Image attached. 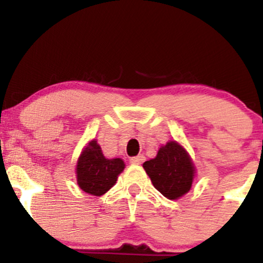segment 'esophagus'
<instances>
[{
  "mask_svg": "<svg viewBox=\"0 0 263 263\" xmlns=\"http://www.w3.org/2000/svg\"><path fill=\"white\" fill-rule=\"evenodd\" d=\"M145 160V156L144 155H137V156H134V158L129 159V161H131L132 164H142Z\"/></svg>",
  "mask_w": 263,
  "mask_h": 263,
  "instance_id": "esophagus-1",
  "label": "esophagus"
}]
</instances>
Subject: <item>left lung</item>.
<instances>
[{"label": "left lung", "instance_id": "1", "mask_svg": "<svg viewBox=\"0 0 263 263\" xmlns=\"http://www.w3.org/2000/svg\"><path fill=\"white\" fill-rule=\"evenodd\" d=\"M144 169L154 187L169 200H177L191 190L195 166L187 151L176 141L160 147L155 159L145 161Z\"/></svg>", "mask_w": 263, "mask_h": 263}]
</instances>
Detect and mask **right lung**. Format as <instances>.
Masks as SVG:
<instances>
[{"instance_id": "right-lung-1", "label": "right lung", "mask_w": 263, "mask_h": 263, "mask_svg": "<svg viewBox=\"0 0 263 263\" xmlns=\"http://www.w3.org/2000/svg\"><path fill=\"white\" fill-rule=\"evenodd\" d=\"M124 169L122 159H105L95 140L89 142L78 161V184L84 192L104 195L115 185L118 174Z\"/></svg>"}]
</instances>
